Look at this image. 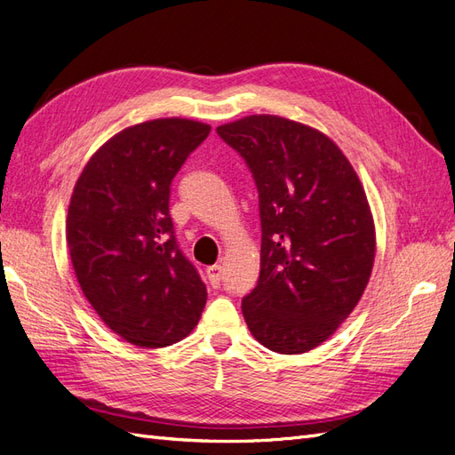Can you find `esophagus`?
<instances>
[{"label":"esophagus","instance_id":"esophagus-1","mask_svg":"<svg viewBox=\"0 0 455 455\" xmlns=\"http://www.w3.org/2000/svg\"><path fill=\"white\" fill-rule=\"evenodd\" d=\"M207 281L213 288H219V284H220V265L207 267Z\"/></svg>","mask_w":455,"mask_h":455}]
</instances>
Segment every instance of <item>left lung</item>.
<instances>
[{
    "instance_id": "8db88e82",
    "label": "left lung",
    "mask_w": 455,
    "mask_h": 455,
    "mask_svg": "<svg viewBox=\"0 0 455 455\" xmlns=\"http://www.w3.org/2000/svg\"><path fill=\"white\" fill-rule=\"evenodd\" d=\"M259 192V281L242 299L253 339L306 354L339 331L369 284L375 220L355 169L332 140L278 115L217 126Z\"/></svg>"
}]
</instances>
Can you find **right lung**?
<instances>
[{
    "label": "right lung",
    "mask_w": 455,
    "mask_h": 455,
    "mask_svg": "<svg viewBox=\"0 0 455 455\" xmlns=\"http://www.w3.org/2000/svg\"><path fill=\"white\" fill-rule=\"evenodd\" d=\"M212 126L167 116L123 128L75 184L67 248L80 290L108 327L138 347L188 336L207 290L172 235L171 180Z\"/></svg>",
    "instance_id": "add662e5"
}]
</instances>
